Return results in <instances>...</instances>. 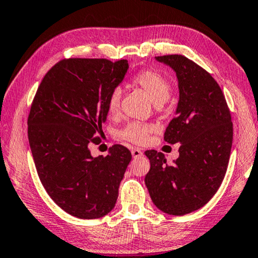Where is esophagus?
I'll list each match as a JSON object with an SVG mask.
<instances>
[{
    "label": "esophagus",
    "instance_id": "34e87169",
    "mask_svg": "<svg viewBox=\"0 0 258 258\" xmlns=\"http://www.w3.org/2000/svg\"><path fill=\"white\" fill-rule=\"evenodd\" d=\"M143 154V152L141 149H139V148H132V155H133V158H140V156H141Z\"/></svg>",
    "mask_w": 258,
    "mask_h": 258
}]
</instances>
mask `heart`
Returning a JSON list of instances; mask_svg holds the SVG:
<instances>
[{
	"mask_svg": "<svg viewBox=\"0 0 258 258\" xmlns=\"http://www.w3.org/2000/svg\"><path fill=\"white\" fill-rule=\"evenodd\" d=\"M132 84L137 89H141L155 103L156 108L162 110L163 102L168 98L170 93V83L165 76L154 70H142L133 77ZM121 98L122 91L118 88L113 89L110 92L108 103H106L109 113L116 115L119 111ZM155 130L156 125L153 123L129 122L117 132V136L123 141L134 143V145H143L148 141L150 134Z\"/></svg>",
	"mask_w": 258,
	"mask_h": 258,
	"instance_id": "obj_1",
	"label": "heart"
}]
</instances>
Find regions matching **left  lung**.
Instances as JSON below:
<instances>
[{"label": "left lung", "mask_w": 258, "mask_h": 258, "mask_svg": "<svg viewBox=\"0 0 258 258\" xmlns=\"http://www.w3.org/2000/svg\"><path fill=\"white\" fill-rule=\"evenodd\" d=\"M156 59L169 65L178 77L176 116L163 139L181 146L172 165L161 152L146 150L150 169L145 182L159 210L183 216L209 203L222 185L232 146L231 112L218 83L198 63L180 54Z\"/></svg>", "instance_id": "8db88e82"}]
</instances>
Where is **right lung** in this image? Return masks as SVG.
<instances>
[{
  "label": "right lung",
  "mask_w": 258,
  "mask_h": 258,
  "mask_svg": "<svg viewBox=\"0 0 258 258\" xmlns=\"http://www.w3.org/2000/svg\"><path fill=\"white\" fill-rule=\"evenodd\" d=\"M128 68L125 59H62L46 73L33 98L28 140L36 172L53 202L77 218L108 215L132 160L122 145L98 158L89 150L102 142L109 95Z\"/></svg>",
  "instance_id": "obj_1"
}]
</instances>
